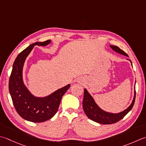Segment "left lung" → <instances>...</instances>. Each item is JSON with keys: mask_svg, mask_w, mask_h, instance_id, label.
I'll use <instances>...</instances> for the list:
<instances>
[{"mask_svg": "<svg viewBox=\"0 0 146 146\" xmlns=\"http://www.w3.org/2000/svg\"><path fill=\"white\" fill-rule=\"evenodd\" d=\"M111 48H112L116 52H118L123 55L128 56L127 54L125 53L123 50H121L120 48L118 46L115 45H110ZM131 62V61H130ZM135 95L133 99L132 103L128 107L127 110L124 111L118 114H113L107 113L98 107V106L93 99L92 97L91 96L89 93L87 92L86 89L84 90V101H83V108H84V112L85 115H87L88 118L92 120L96 121L97 123L101 124H113L121 120L124 116L132 109L134 105L135 100Z\"/></svg>", "mask_w": 146, "mask_h": 146, "instance_id": "obj_1", "label": "left lung"}]
</instances>
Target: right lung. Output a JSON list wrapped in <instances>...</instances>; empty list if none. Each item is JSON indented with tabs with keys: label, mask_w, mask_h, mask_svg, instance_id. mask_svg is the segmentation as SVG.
Returning <instances> with one entry per match:
<instances>
[{
	"label": "right lung",
	"mask_w": 146,
	"mask_h": 146,
	"mask_svg": "<svg viewBox=\"0 0 146 146\" xmlns=\"http://www.w3.org/2000/svg\"><path fill=\"white\" fill-rule=\"evenodd\" d=\"M50 42L47 40L35 42L20 52L14 62L9 82V90L17 113L26 120L34 123L44 122L52 118L58 110L62 97L70 87L69 84L46 98H37L31 95L23 84L22 70L27 56L35 45L45 46Z\"/></svg>",
	"instance_id": "obj_1"
}]
</instances>
